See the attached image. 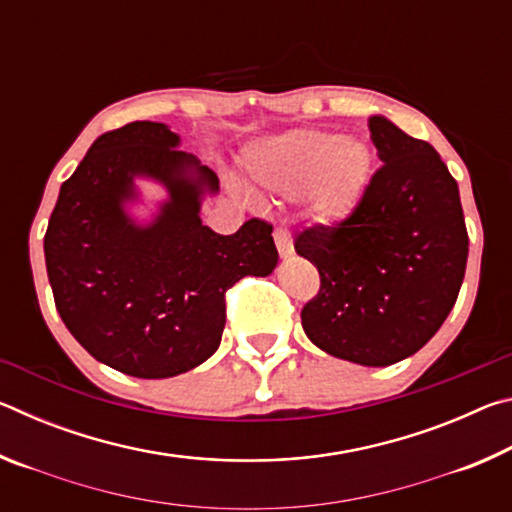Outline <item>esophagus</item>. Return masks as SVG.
Masks as SVG:
<instances>
[{
    "instance_id": "esophagus-1",
    "label": "esophagus",
    "mask_w": 512,
    "mask_h": 512,
    "mask_svg": "<svg viewBox=\"0 0 512 512\" xmlns=\"http://www.w3.org/2000/svg\"><path fill=\"white\" fill-rule=\"evenodd\" d=\"M273 239H275V246H277V253L280 257H291L293 255V237L289 235L284 228H277L273 232Z\"/></svg>"
}]
</instances>
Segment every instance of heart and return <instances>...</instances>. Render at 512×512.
I'll list each match as a JSON object with an SVG mask.
<instances>
[{
	"label": "heart",
	"instance_id": "b5f03b06",
	"mask_svg": "<svg viewBox=\"0 0 512 512\" xmlns=\"http://www.w3.org/2000/svg\"><path fill=\"white\" fill-rule=\"evenodd\" d=\"M372 162L363 140L314 128L264 137L244 151V171L257 187L293 201L307 198L320 223L341 221L359 205Z\"/></svg>",
	"mask_w": 512,
	"mask_h": 512
}]
</instances>
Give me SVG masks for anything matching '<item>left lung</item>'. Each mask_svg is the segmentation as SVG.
Listing matches in <instances>:
<instances>
[{
  "label": "left lung",
  "mask_w": 512,
  "mask_h": 512,
  "mask_svg": "<svg viewBox=\"0 0 512 512\" xmlns=\"http://www.w3.org/2000/svg\"><path fill=\"white\" fill-rule=\"evenodd\" d=\"M381 169L348 219L314 225L296 253L320 273L302 307L309 341L359 366H391L418 352L452 311L467 264L458 185L429 142L372 115Z\"/></svg>",
  "instance_id": "1"
}]
</instances>
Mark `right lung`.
Masks as SVG:
<instances>
[{
  "instance_id": "obj_1",
  "label": "right lung",
  "mask_w": 512,
  "mask_h": 512,
  "mask_svg": "<svg viewBox=\"0 0 512 512\" xmlns=\"http://www.w3.org/2000/svg\"><path fill=\"white\" fill-rule=\"evenodd\" d=\"M180 135L160 121H133L94 140L60 187L45 235L56 309L94 359L140 379L176 377L216 352L225 291L277 266L273 228L250 219L235 235L201 221L219 180L178 151ZM153 179L168 198L137 222L136 180Z\"/></svg>"
}]
</instances>
